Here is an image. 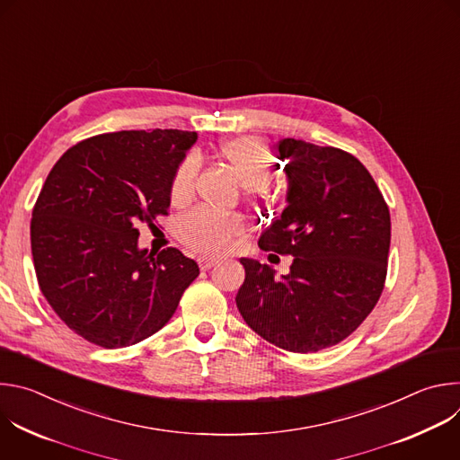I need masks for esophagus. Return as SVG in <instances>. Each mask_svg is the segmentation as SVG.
<instances>
[{"label":"esophagus","mask_w":460,"mask_h":460,"mask_svg":"<svg viewBox=\"0 0 460 460\" xmlns=\"http://www.w3.org/2000/svg\"><path fill=\"white\" fill-rule=\"evenodd\" d=\"M215 264H217V260H213V258H208V256H200V258H199V266H200L202 271L211 270Z\"/></svg>","instance_id":"1"}]
</instances>
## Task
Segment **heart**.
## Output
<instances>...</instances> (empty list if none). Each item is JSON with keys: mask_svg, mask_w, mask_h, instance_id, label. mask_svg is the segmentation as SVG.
<instances>
[{"mask_svg": "<svg viewBox=\"0 0 460 460\" xmlns=\"http://www.w3.org/2000/svg\"><path fill=\"white\" fill-rule=\"evenodd\" d=\"M218 156L249 194L266 189L273 172V155L264 140L256 137L226 140L218 147ZM196 171H199V164L194 156H187L176 169L171 183V202L174 206L189 202ZM178 234L189 249L209 256H220L231 251L234 242L243 234V224L236 217H222L199 209L189 213L180 222Z\"/></svg>", "mask_w": 460, "mask_h": 460, "instance_id": "heart-1", "label": "heart"}]
</instances>
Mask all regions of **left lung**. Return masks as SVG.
I'll return each instance as SVG.
<instances>
[{
    "label": "left lung",
    "mask_w": 460,
    "mask_h": 460,
    "mask_svg": "<svg viewBox=\"0 0 460 460\" xmlns=\"http://www.w3.org/2000/svg\"><path fill=\"white\" fill-rule=\"evenodd\" d=\"M286 209L261 233L264 251L291 254L288 275L240 258L236 307L268 342L314 353L349 337L384 289L391 220L369 171L349 153L284 138Z\"/></svg>",
    "instance_id": "left-lung-1"
}]
</instances>
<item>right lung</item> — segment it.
<instances>
[{
	"label": "right lung",
	"mask_w": 460,
	"mask_h": 460,
	"mask_svg": "<svg viewBox=\"0 0 460 460\" xmlns=\"http://www.w3.org/2000/svg\"><path fill=\"white\" fill-rule=\"evenodd\" d=\"M196 133L119 130L87 138L49 172L31 220L40 289L65 325L114 349L155 335L199 264L174 247H138V226L171 206V183Z\"/></svg>",
	"instance_id": "right-lung-1"
}]
</instances>
